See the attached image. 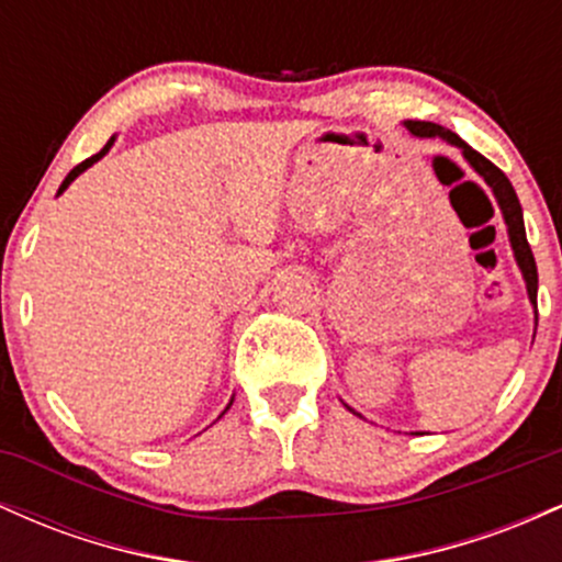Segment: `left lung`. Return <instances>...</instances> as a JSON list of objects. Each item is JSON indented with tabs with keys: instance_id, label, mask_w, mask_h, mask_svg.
I'll list each match as a JSON object with an SVG mask.
<instances>
[{
	"instance_id": "left-lung-1",
	"label": "left lung",
	"mask_w": 562,
	"mask_h": 562,
	"mask_svg": "<svg viewBox=\"0 0 562 562\" xmlns=\"http://www.w3.org/2000/svg\"><path fill=\"white\" fill-rule=\"evenodd\" d=\"M409 128L415 137H441L447 139L449 145L460 147L462 156L470 166H473L475 173H481L483 182L492 187L496 203H499L502 209V216H505V224H507V235H509V245H513V254H515V261H518L520 272H524V280H526V290H528V299H531L533 308H537V288H539V274H537V261H533V254H531V245L526 240V227H524V211H520V203H518V195H515L513 184H509V179L502 173L496 166L492 164L488 158H483L479 150H473V147L468 145V142H462L457 137L451 128H443L438 124H430V121H406L404 124ZM537 322H539V314H537Z\"/></svg>"
}]
</instances>
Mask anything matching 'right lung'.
Listing matches in <instances>:
<instances>
[{
  "instance_id": "add662e5",
  "label": "right lung",
  "mask_w": 562,
  "mask_h": 562,
  "mask_svg": "<svg viewBox=\"0 0 562 562\" xmlns=\"http://www.w3.org/2000/svg\"><path fill=\"white\" fill-rule=\"evenodd\" d=\"M113 139H115V137H111V139H108V145H105V147H102V150H100V153H97V156H92V158H87V160H81V164H79V166H76V169H74V171H70L66 179H63V184H60V190H57V195H60V192H63V190H68V184H70V182H74V179H76V177H79V173H83V171H87V169H89V166H92V164H97V160H100L102 156H105V153H108V150H111ZM227 409H229V406H227Z\"/></svg>"
}]
</instances>
